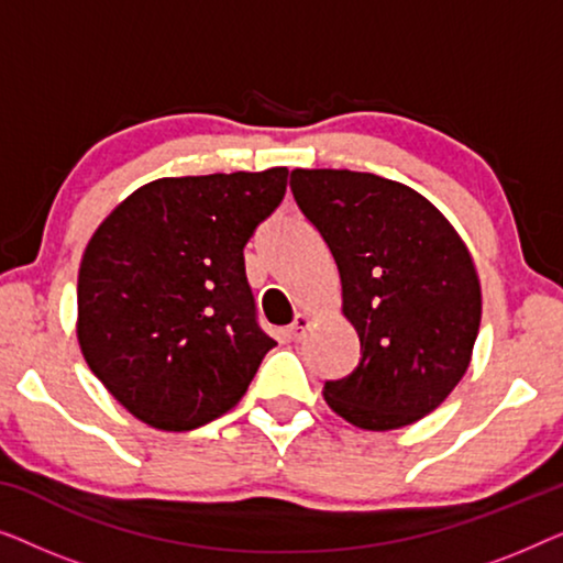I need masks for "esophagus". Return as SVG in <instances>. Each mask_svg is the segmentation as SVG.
Segmentation results:
<instances>
[{
  "label": "esophagus",
  "mask_w": 563,
  "mask_h": 563,
  "mask_svg": "<svg viewBox=\"0 0 563 563\" xmlns=\"http://www.w3.org/2000/svg\"><path fill=\"white\" fill-rule=\"evenodd\" d=\"M310 314H305V312H299L297 314V318H295V322H291V325H289V330H287V333H289V338H291V341H299V338H302L305 335V330L307 328H310Z\"/></svg>",
  "instance_id": "obj_1"
}]
</instances>
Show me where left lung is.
<instances>
[{
  "mask_svg": "<svg viewBox=\"0 0 563 563\" xmlns=\"http://www.w3.org/2000/svg\"><path fill=\"white\" fill-rule=\"evenodd\" d=\"M291 195L333 253L358 366L325 382L330 410L364 430L433 412L466 374L482 320L474 258L418 191L349 168H295Z\"/></svg>",
  "mask_w": 563,
  "mask_h": 563,
  "instance_id": "1",
  "label": "left lung"
}]
</instances>
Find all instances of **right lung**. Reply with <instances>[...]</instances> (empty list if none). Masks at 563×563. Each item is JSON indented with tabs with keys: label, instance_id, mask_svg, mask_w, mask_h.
<instances>
[{
	"label": "right lung",
	"instance_id": "right-lung-1",
	"mask_svg": "<svg viewBox=\"0 0 563 563\" xmlns=\"http://www.w3.org/2000/svg\"><path fill=\"white\" fill-rule=\"evenodd\" d=\"M287 191V168L156 179L95 230L79 266L81 353L145 426L195 430L241 402L274 349L243 249Z\"/></svg>",
	"mask_w": 563,
	"mask_h": 563
}]
</instances>
